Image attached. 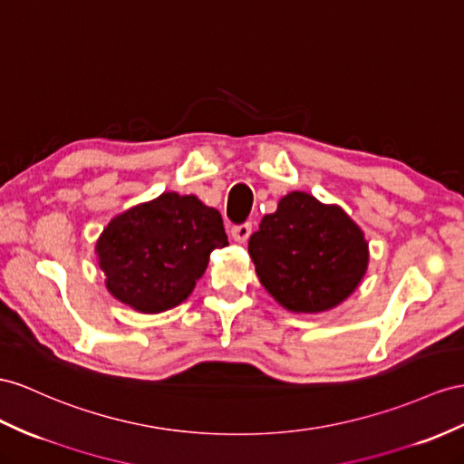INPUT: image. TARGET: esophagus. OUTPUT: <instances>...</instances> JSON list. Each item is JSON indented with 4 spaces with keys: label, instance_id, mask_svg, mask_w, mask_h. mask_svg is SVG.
Returning <instances> with one entry per match:
<instances>
[{
    "label": "esophagus",
    "instance_id": "obj_1",
    "mask_svg": "<svg viewBox=\"0 0 464 464\" xmlns=\"http://www.w3.org/2000/svg\"><path fill=\"white\" fill-rule=\"evenodd\" d=\"M251 231H253V225L251 223H239V225H233L231 227V237L237 241V243H245L248 237H251Z\"/></svg>",
    "mask_w": 464,
    "mask_h": 464
}]
</instances>
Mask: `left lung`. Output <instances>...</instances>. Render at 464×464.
Wrapping results in <instances>:
<instances>
[{
	"mask_svg": "<svg viewBox=\"0 0 464 464\" xmlns=\"http://www.w3.org/2000/svg\"><path fill=\"white\" fill-rule=\"evenodd\" d=\"M260 284L290 312L315 314L341 304L368 265L362 231L337 206L305 192L284 196L248 239Z\"/></svg>",
	"mask_w": 464,
	"mask_h": 464,
	"instance_id": "obj_1",
	"label": "left lung"
}]
</instances>
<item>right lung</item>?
Returning <instances> with one entry per match:
<instances>
[{
    "label": "right lung",
    "mask_w": 464,
    "mask_h": 464,
    "mask_svg": "<svg viewBox=\"0 0 464 464\" xmlns=\"http://www.w3.org/2000/svg\"><path fill=\"white\" fill-rule=\"evenodd\" d=\"M225 245L218 209L196 196L169 192L111 219L96 251L115 298L137 312L159 314L188 298L213 248Z\"/></svg>",
    "instance_id": "add662e5"
}]
</instances>
